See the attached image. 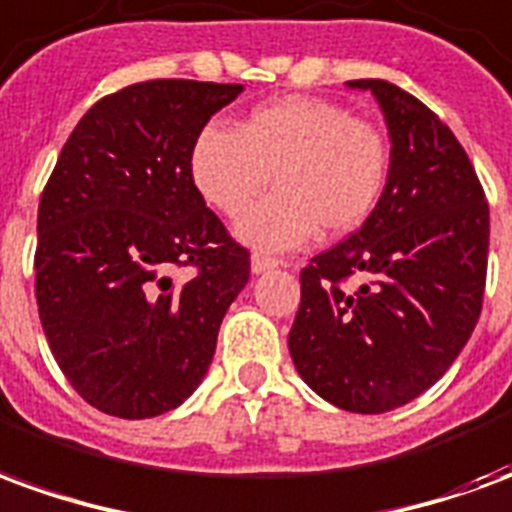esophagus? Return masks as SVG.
Instances as JSON below:
<instances>
[{
  "instance_id": "34e87169",
  "label": "esophagus",
  "mask_w": 512,
  "mask_h": 512,
  "mask_svg": "<svg viewBox=\"0 0 512 512\" xmlns=\"http://www.w3.org/2000/svg\"><path fill=\"white\" fill-rule=\"evenodd\" d=\"M271 268H279L277 257L260 255V252L252 255V274H263V271H271Z\"/></svg>"
}]
</instances>
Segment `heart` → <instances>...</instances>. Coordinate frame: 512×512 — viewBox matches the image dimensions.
I'll list each match as a JSON object with an SVG mask.
<instances>
[{"mask_svg": "<svg viewBox=\"0 0 512 512\" xmlns=\"http://www.w3.org/2000/svg\"><path fill=\"white\" fill-rule=\"evenodd\" d=\"M194 186L216 211L233 216L274 175L277 191L235 222V235L263 252H285L321 230L340 238L376 211L389 150L376 128L340 104L290 95L252 109L238 131L208 123L189 153Z\"/></svg>", "mask_w": 512, "mask_h": 512, "instance_id": "obj_1", "label": "heart"}]
</instances>
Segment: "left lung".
Returning <instances> with one entry per match:
<instances>
[{"mask_svg":"<svg viewBox=\"0 0 512 512\" xmlns=\"http://www.w3.org/2000/svg\"><path fill=\"white\" fill-rule=\"evenodd\" d=\"M345 84L378 101L389 172L370 219L301 271L288 348L315 395L384 414L436 384L472 337L488 202L461 142L422 101L384 79ZM348 276L359 289L342 288Z\"/></svg>","mask_w":512,"mask_h":512,"instance_id":"8db88e82","label":"left lung"}]
</instances>
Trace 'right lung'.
I'll return each mask as SVG.
<instances>
[{
  "instance_id": "add662e5",
  "label": "right lung",
  "mask_w": 512,
  "mask_h": 512,
  "mask_svg": "<svg viewBox=\"0 0 512 512\" xmlns=\"http://www.w3.org/2000/svg\"><path fill=\"white\" fill-rule=\"evenodd\" d=\"M244 84L156 79L106 95L62 147L38 208L35 296L57 365L104 414L158 417L211 367L249 282L194 186L189 153ZM175 265H194L186 283Z\"/></svg>"
}]
</instances>
